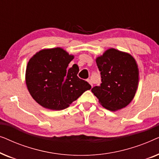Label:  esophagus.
<instances>
[{
    "mask_svg": "<svg viewBox=\"0 0 159 159\" xmlns=\"http://www.w3.org/2000/svg\"><path fill=\"white\" fill-rule=\"evenodd\" d=\"M87 81H88V82H89V83H90V85L93 87V83H92V81H91V80H89V79H88V80H87Z\"/></svg>",
    "mask_w": 159,
    "mask_h": 159,
    "instance_id": "obj_1",
    "label": "esophagus"
}]
</instances>
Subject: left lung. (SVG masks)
Masks as SVG:
<instances>
[{"label": "left lung", "mask_w": 159, "mask_h": 159, "mask_svg": "<svg viewBox=\"0 0 159 159\" xmlns=\"http://www.w3.org/2000/svg\"><path fill=\"white\" fill-rule=\"evenodd\" d=\"M101 71V86L92 88L101 105L116 111L129 105L139 83V69L133 56L126 52L109 48L95 59Z\"/></svg>", "instance_id": "obj_1"}]
</instances>
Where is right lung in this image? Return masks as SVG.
Returning a JSON list of instances; mask_svg holds the SVG:
<instances>
[{"mask_svg": "<svg viewBox=\"0 0 159 159\" xmlns=\"http://www.w3.org/2000/svg\"><path fill=\"white\" fill-rule=\"evenodd\" d=\"M73 59L74 56L61 48L43 49L30 59L26 84L31 96L43 107L63 110L90 90V84L77 77V64L67 68Z\"/></svg>", "mask_w": 159, "mask_h": 159, "instance_id": "obj_1", "label": "right lung"}]
</instances>
